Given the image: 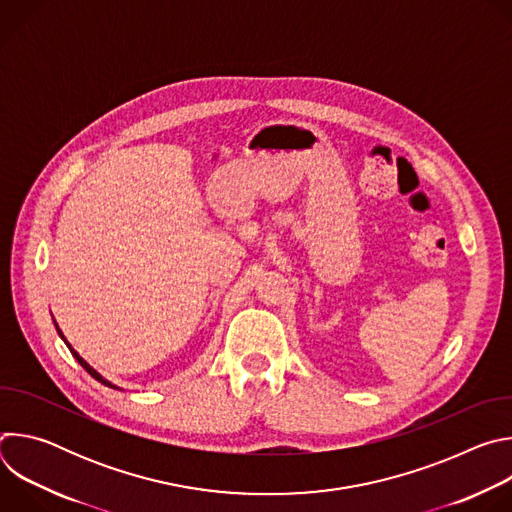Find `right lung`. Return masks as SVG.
<instances>
[{
	"label": "right lung",
	"mask_w": 512,
	"mask_h": 512,
	"mask_svg": "<svg viewBox=\"0 0 512 512\" xmlns=\"http://www.w3.org/2000/svg\"><path fill=\"white\" fill-rule=\"evenodd\" d=\"M56 330H58V328H56ZM58 334H60V336H62V332H60V330H58ZM62 338H64V336H62ZM64 342H66V340H64ZM66 344H68V342H66ZM68 348H70V344H68ZM70 352H72V356H75V358H77V360H79V362H81V367H83V369H85V371H87V373H89V375H91V377H95V379H97V381H99V383H103V385H105V387H111V389H117V387H115V385H111V383H109V381H105V379H103V377H101V375H99V373H97V371H95V369H91V367H89V364H87V362H85V360H83V358H81V356H79V354H77V352H75V350H72V348H70Z\"/></svg>",
	"instance_id": "add662e5"
}]
</instances>
